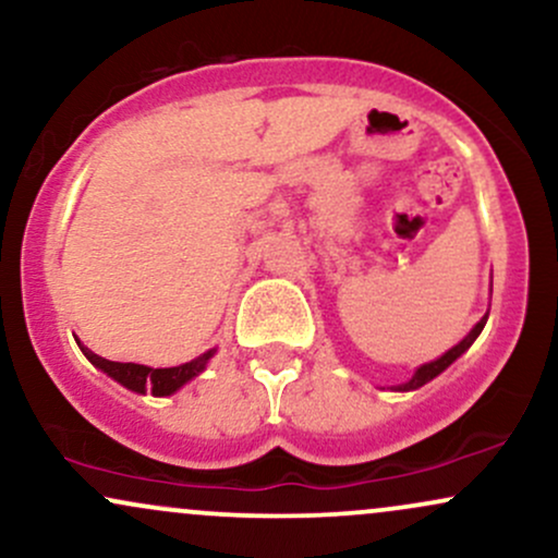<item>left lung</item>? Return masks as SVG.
Masks as SVG:
<instances>
[{"label":"left lung","instance_id":"8db88e82","mask_svg":"<svg viewBox=\"0 0 558 558\" xmlns=\"http://www.w3.org/2000/svg\"><path fill=\"white\" fill-rule=\"evenodd\" d=\"M486 319H488V314H486V317H483V319L478 322V325H475V327H473V330H471V332H468V335H465V338H462V340H460V343H458V345H454V348H449V351H447L445 355H439V359H436V361H432V364H424V366H421V368H418V372H415V374H413V377L405 381V385H398V387H395V389H398V392H411V389H418V387H424V385H426V381H432L434 377H439V374H441V372H445V368H447L449 364H452V361H458V359H460V355H462V353H465V351H468V348H471V345L475 343V338H478V335H481V330H483V325H486Z\"/></svg>","mask_w":558,"mask_h":558}]
</instances>
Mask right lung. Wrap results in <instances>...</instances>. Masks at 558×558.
Masks as SVG:
<instances>
[{
    "label": "right lung",
    "mask_w": 558,
    "mask_h": 558,
    "mask_svg": "<svg viewBox=\"0 0 558 558\" xmlns=\"http://www.w3.org/2000/svg\"><path fill=\"white\" fill-rule=\"evenodd\" d=\"M80 345V343H77ZM80 351L85 353V359L90 361L93 366H98L100 372L109 374L111 379H117L119 385H124L132 392H150L156 398H166V395H173L179 387H184L186 381L197 377V374L205 372L207 361L213 359L215 351H207L199 355V359L190 361V364H181V366H171V368H150L143 364H119V361H109V359H100L98 353L87 351L85 345H80Z\"/></svg>",
    "instance_id": "right-lung-1"
}]
</instances>
